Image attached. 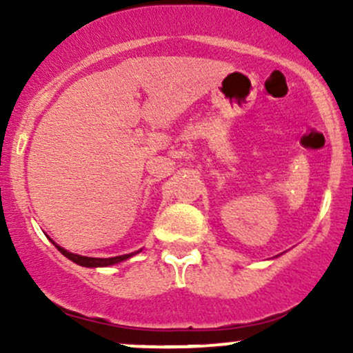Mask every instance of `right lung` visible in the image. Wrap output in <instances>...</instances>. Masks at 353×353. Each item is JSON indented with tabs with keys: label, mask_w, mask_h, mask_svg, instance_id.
<instances>
[{
	"label": "right lung",
	"mask_w": 353,
	"mask_h": 353,
	"mask_svg": "<svg viewBox=\"0 0 353 353\" xmlns=\"http://www.w3.org/2000/svg\"><path fill=\"white\" fill-rule=\"evenodd\" d=\"M52 244L58 248V251L61 252L63 256H66L68 259H71L73 263H77V265L80 266H85V268H104V266H112V265H117V263L121 261H126V259H130L131 256L138 254V252L141 251H134V252H130V254H123V256H114V258H88V256H81V254H74V252H70L66 251L65 248H61V245H58L54 243V241H51Z\"/></svg>",
	"instance_id": "1"
}]
</instances>
